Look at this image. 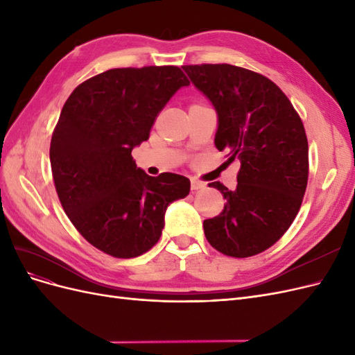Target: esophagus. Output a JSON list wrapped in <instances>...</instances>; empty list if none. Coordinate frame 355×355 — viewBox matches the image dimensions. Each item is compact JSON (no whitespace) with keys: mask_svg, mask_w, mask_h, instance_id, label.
<instances>
[{"mask_svg":"<svg viewBox=\"0 0 355 355\" xmlns=\"http://www.w3.org/2000/svg\"><path fill=\"white\" fill-rule=\"evenodd\" d=\"M202 188H206V184H204V182H201L198 179H191V189L192 191H198Z\"/></svg>","mask_w":355,"mask_h":355,"instance_id":"esophagus-1","label":"esophagus"}]
</instances>
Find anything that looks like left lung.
Here are the masks:
<instances>
[{"mask_svg":"<svg viewBox=\"0 0 355 355\" xmlns=\"http://www.w3.org/2000/svg\"><path fill=\"white\" fill-rule=\"evenodd\" d=\"M218 114L214 145L240 159L237 188L211 182L227 200L204 220L207 241L220 253L249 257L283 237L302 204L308 182V141L287 96L271 80L240 67H182Z\"/></svg>","mask_w":355,"mask_h":355,"instance_id":"left-lung-1","label":"left lung"}]
</instances>
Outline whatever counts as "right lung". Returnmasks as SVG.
<instances>
[{
	"mask_svg": "<svg viewBox=\"0 0 355 355\" xmlns=\"http://www.w3.org/2000/svg\"><path fill=\"white\" fill-rule=\"evenodd\" d=\"M187 85L178 67L116 68L80 84L63 105L50 144L53 180L69 220L96 249L141 256L159 240L168 204L189 194L188 178H153L132 157Z\"/></svg>",
	"mask_w": 355,
	"mask_h": 355,
	"instance_id": "obj_1",
	"label": "right lung"
}]
</instances>
